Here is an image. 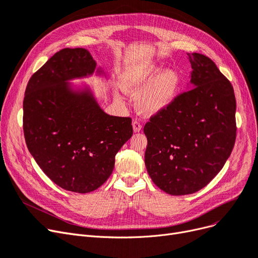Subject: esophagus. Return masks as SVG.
<instances>
[{
	"label": "esophagus",
	"mask_w": 258,
	"mask_h": 258,
	"mask_svg": "<svg viewBox=\"0 0 258 258\" xmlns=\"http://www.w3.org/2000/svg\"><path fill=\"white\" fill-rule=\"evenodd\" d=\"M141 128H142V125L139 121H137V120L133 121V130H134L135 133H139L141 131Z\"/></svg>",
	"instance_id": "34e87169"
}]
</instances>
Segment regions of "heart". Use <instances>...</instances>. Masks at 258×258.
Listing matches in <instances>:
<instances>
[{
    "label": "heart",
    "instance_id": "b5f03b06",
    "mask_svg": "<svg viewBox=\"0 0 258 258\" xmlns=\"http://www.w3.org/2000/svg\"><path fill=\"white\" fill-rule=\"evenodd\" d=\"M122 89L127 94L138 95L136 104L145 116L165 110L175 100L180 87L177 71H164L154 61L138 62L128 66L121 79Z\"/></svg>",
    "mask_w": 258,
    "mask_h": 258
}]
</instances>
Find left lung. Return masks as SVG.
<instances>
[{
	"label": "left lung",
	"instance_id": "obj_1",
	"mask_svg": "<svg viewBox=\"0 0 258 258\" xmlns=\"http://www.w3.org/2000/svg\"><path fill=\"white\" fill-rule=\"evenodd\" d=\"M191 72L187 91L145 125V163L163 191H199L220 172L236 140L233 86L207 56L188 54Z\"/></svg>",
	"mask_w": 258,
	"mask_h": 258
}]
</instances>
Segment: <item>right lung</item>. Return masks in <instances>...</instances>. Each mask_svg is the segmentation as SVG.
<instances>
[{
	"mask_svg": "<svg viewBox=\"0 0 258 258\" xmlns=\"http://www.w3.org/2000/svg\"><path fill=\"white\" fill-rule=\"evenodd\" d=\"M108 79L83 47L55 53L28 81L23 131L28 151L45 175L72 192L87 194L110 176L114 157L132 137V119L105 112L86 83Z\"/></svg>",
	"mask_w": 258,
	"mask_h": 258,
	"instance_id": "right-lung-1",
	"label": "right lung"
}]
</instances>
